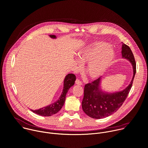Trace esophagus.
<instances>
[{
	"label": "esophagus",
	"instance_id": "esophagus-1",
	"mask_svg": "<svg viewBox=\"0 0 148 148\" xmlns=\"http://www.w3.org/2000/svg\"><path fill=\"white\" fill-rule=\"evenodd\" d=\"M75 84L78 85H82V82L81 80H79L78 78H77L75 81Z\"/></svg>",
	"mask_w": 148,
	"mask_h": 148
}]
</instances>
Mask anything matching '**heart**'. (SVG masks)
Segmentation results:
<instances>
[{
	"instance_id": "1",
	"label": "heart",
	"mask_w": 148,
	"mask_h": 148,
	"mask_svg": "<svg viewBox=\"0 0 148 148\" xmlns=\"http://www.w3.org/2000/svg\"><path fill=\"white\" fill-rule=\"evenodd\" d=\"M79 60L86 63L85 71L92 78L99 77L115 58V52L105 42H96L78 53Z\"/></svg>"
}]
</instances>
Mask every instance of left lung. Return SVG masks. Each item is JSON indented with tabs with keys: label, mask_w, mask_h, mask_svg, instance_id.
I'll return each mask as SVG.
<instances>
[{
	"label": "left lung",
	"mask_w": 148,
	"mask_h": 148,
	"mask_svg": "<svg viewBox=\"0 0 148 148\" xmlns=\"http://www.w3.org/2000/svg\"><path fill=\"white\" fill-rule=\"evenodd\" d=\"M122 56L132 63L134 75L130 84L123 91L104 93L100 89L101 77L85 85L82 108L84 113L93 119H100L112 114L119 110L131 90L136 73V62L130 47L123 43Z\"/></svg>",
	"instance_id": "8db88e82"
}]
</instances>
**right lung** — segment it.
<instances>
[{"instance_id": "right-lung-1", "label": "right lung", "mask_w": 148, "mask_h": 148, "mask_svg": "<svg viewBox=\"0 0 148 148\" xmlns=\"http://www.w3.org/2000/svg\"><path fill=\"white\" fill-rule=\"evenodd\" d=\"M50 37L52 38H55L56 36L50 35ZM75 79H76V77L74 74H69L64 79V88L63 90L62 94L60 96L59 100L56 102L47 106L44 107L38 110H31V111L42 116H51L57 113L63 107L66 100V95L69 89H70V88L73 85H74Z\"/></svg>"}]
</instances>
